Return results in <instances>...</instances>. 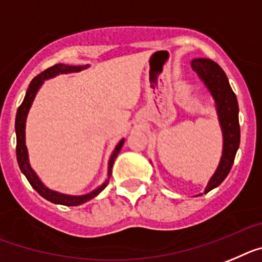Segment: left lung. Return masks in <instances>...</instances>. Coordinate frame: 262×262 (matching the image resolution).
I'll return each mask as SVG.
<instances>
[{
    "instance_id": "8db88e82",
    "label": "left lung",
    "mask_w": 262,
    "mask_h": 262,
    "mask_svg": "<svg viewBox=\"0 0 262 262\" xmlns=\"http://www.w3.org/2000/svg\"><path fill=\"white\" fill-rule=\"evenodd\" d=\"M191 67L206 83L207 88L212 93L217 106L220 125L224 136V147L220 159L219 167L207 185L206 191L208 192L212 188L217 187L227 175L229 174L235 161L236 151L240 145V124H238V104L235 92L232 91L228 83L226 72L223 71L217 63L211 59H194Z\"/></svg>"
}]
</instances>
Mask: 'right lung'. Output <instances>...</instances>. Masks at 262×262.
I'll use <instances>...</instances> for the list:
<instances>
[{
  "instance_id": "obj_1",
  "label": "right lung",
  "mask_w": 262,
  "mask_h": 262,
  "mask_svg": "<svg viewBox=\"0 0 262 262\" xmlns=\"http://www.w3.org/2000/svg\"><path fill=\"white\" fill-rule=\"evenodd\" d=\"M85 67H87V66H85ZM85 67H74V66L55 64V66H52V67L47 68V70H45L43 72H40L38 76H35L33 80H31L30 85H29V88H27L26 96H25L24 101H22V104L19 105V108H18L17 116H15V134H17V147H15V151H17V161H18V165H19V169H21V171L25 174V177L27 178L29 183L33 186L34 190H35L40 196L50 200V202H52V203L63 204V206H79V204L85 203V202H88V200H91L92 198L96 196L97 194H100V192L106 187L109 178H111V174H112L113 163H115V159L116 157H117V154L120 153V150H121L122 144H124V140L118 142L115 151H113L112 156H111V159H109L108 179L105 181V183H103L99 188H96V190L92 191V192H90V194L87 195H81V196H70V195L59 194V192H56V191H51L47 187H45L42 182L39 181V178L36 177L35 172L33 171L30 163H29V156H27V149H26V145H25V125H26L27 112H29L31 103H33L34 97H35L36 91L39 90V87L42 85L45 79H49V77L55 76V75L58 74H67V72L80 71V70H83V68Z\"/></svg>"
}]
</instances>
